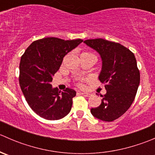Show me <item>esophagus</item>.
I'll return each mask as SVG.
<instances>
[{
  "mask_svg": "<svg viewBox=\"0 0 155 155\" xmlns=\"http://www.w3.org/2000/svg\"><path fill=\"white\" fill-rule=\"evenodd\" d=\"M80 94H82L84 97H90L91 95L90 93H86V92H80Z\"/></svg>",
  "mask_w": 155,
  "mask_h": 155,
  "instance_id": "1",
  "label": "esophagus"
}]
</instances>
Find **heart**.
Returning a JSON list of instances; mask_svg holds the SVG:
<instances>
[{
	"label": "heart",
	"instance_id": "obj_1",
	"mask_svg": "<svg viewBox=\"0 0 155 155\" xmlns=\"http://www.w3.org/2000/svg\"><path fill=\"white\" fill-rule=\"evenodd\" d=\"M84 53H86V54H92V53H91V52H84Z\"/></svg>",
	"mask_w": 155,
	"mask_h": 155
}]
</instances>
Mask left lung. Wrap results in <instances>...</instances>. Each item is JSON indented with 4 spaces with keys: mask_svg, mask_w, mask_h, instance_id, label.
Instances as JSON below:
<instances>
[{
    "mask_svg": "<svg viewBox=\"0 0 155 155\" xmlns=\"http://www.w3.org/2000/svg\"><path fill=\"white\" fill-rule=\"evenodd\" d=\"M84 43L101 55L102 69L98 78L107 90L101 105L92 108L91 112L98 119L112 121L126 112L135 99L140 82L137 60L134 53L120 43L101 38Z\"/></svg>",
    "mask_w": 155,
    "mask_h": 155,
    "instance_id": "8db88e82",
    "label": "left lung"
}]
</instances>
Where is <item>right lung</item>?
I'll return each instance as SVG.
<instances>
[{"label":"right lung","mask_w":155,"mask_h":155,"mask_svg":"<svg viewBox=\"0 0 155 155\" xmlns=\"http://www.w3.org/2000/svg\"><path fill=\"white\" fill-rule=\"evenodd\" d=\"M81 39L64 40L46 37L33 42L21 57L19 85L30 107L47 120H58L70 112L76 92L67 87L59 91L50 83L65 55L77 47Z\"/></svg>","instance_id":"1"}]
</instances>
